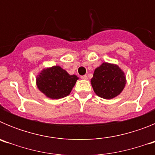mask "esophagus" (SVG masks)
Here are the masks:
<instances>
[{
  "label": "esophagus",
  "instance_id": "obj_1",
  "mask_svg": "<svg viewBox=\"0 0 155 155\" xmlns=\"http://www.w3.org/2000/svg\"><path fill=\"white\" fill-rule=\"evenodd\" d=\"M81 78L83 79V80H87V75H83V76L81 77Z\"/></svg>",
  "mask_w": 155,
  "mask_h": 155
}]
</instances>
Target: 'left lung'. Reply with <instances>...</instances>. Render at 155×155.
<instances>
[{"mask_svg": "<svg viewBox=\"0 0 155 155\" xmlns=\"http://www.w3.org/2000/svg\"><path fill=\"white\" fill-rule=\"evenodd\" d=\"M125 73L118 65L104 62L94 70L91 84L94 93L105 99L118 96L125 87Z\"/></svg>", "mask_w": 155, "mask_h": 155, "instance_id": "1", "label": "left lung"}]
</instances>
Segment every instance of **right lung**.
Wrapping results in <instances>:
<instances>
[{
  "label": "right lung",
  "mask_w": 155,
  "mask_h": 155,
  "mask_svg": "<svg viewBox=\"0 0 155 155\" xmlns=\"http://www.w3.org/2000/svg\"><path fill=\"white\" fill-rule=\"evenodd\" d=\"M78 78L71 75L60 66L44 68L36 76V85L47 98L59 99L68 96Z\"/></svg>",
  "instance_id": "add662e5"
}]
</instances>
